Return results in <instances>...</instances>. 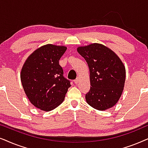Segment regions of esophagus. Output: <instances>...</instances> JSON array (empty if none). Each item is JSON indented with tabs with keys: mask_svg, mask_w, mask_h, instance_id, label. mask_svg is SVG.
<instances>
[{
	"mask_svg": "<svg viewBox=\"0 0 148 148\" xmlns=\"http://www.w3.org/2000/svg\"><path fill=\"white\" fill-rule=\"evenodd\" d=\"M78 81H79V78H77L76 80H74V83H75V84H78Z\"/></svg>",
	"mask_w": 148,
	"mask_h": 148,
	"instance_id": "esophagus-1",
	"label": "esophagus"
}]
</instances>
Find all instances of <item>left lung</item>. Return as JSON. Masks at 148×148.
<instances>
[{"label": "left lung", "mask_w": 148, "mask_h": 148, "mask_svg": "<svg viewBox=\"0 0 148 148\" xmlns=\"http://www.w3.org/2000/svg\"><path fill=\"white\" fill-rule=\"evenodd\" d=\"M77 51L88 64L90 88L86 101L95 109L106 110L119 101L125 86L126 70L117 55L99 43L80 47Z\"/></svg>", "instance_id": "left-lung-1"}]
</instances>
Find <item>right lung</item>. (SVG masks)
Listing matches in <instances>:
<instances>
[{
	"instance_id": "1",
	"label": "right lung",
	"mask_w": 148,
	"mask_h": 148,
	"mask_svg": "<svg viewBox=\"0 0 148 148\" xmlns=\"http://www.w3.org/2000/svg\"><path fill=\"white\" fill-rule=\"evenodd\" d=\"M66 49L51 44L40 47L27 58L21 69V81L25 95L32 104L43 111L60 106L71 86L59 64Z\"/></svg>"
}]
</instances>
